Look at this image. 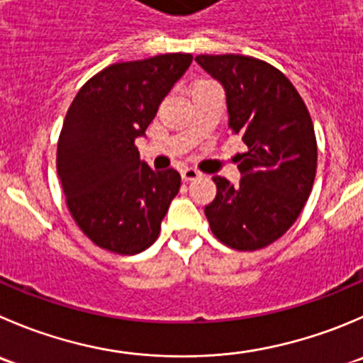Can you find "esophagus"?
<instances>
[{
  "label": "esophagus",
  "mask_w": 363,
  "mask_h": 363,
  "mask_svg": "<svg viewBox=\"0 0 363 363\" xmlns=\"http://www.w3.org/2000/svg\"><path fill=\"white\" fill-rule=\"evenodd\" d=\"M181 177H182V181L189 182V181H195V179H199L200 174L195 170V168H184V170H181Z\"/></svg>",
  "instance_id": "obj_1"
}]
</instances>
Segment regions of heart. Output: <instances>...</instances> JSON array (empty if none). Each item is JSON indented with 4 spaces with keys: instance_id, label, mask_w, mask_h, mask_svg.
<instances>
[{
    "instance_id": "1",
    "label": "heart",
    "mask_w": 363,
    "mask_h": 363,
    "mask_svg": "<svg viewBox=\"0 0 363 363\" xmlns=\"http://www.w3.org/2000/svg\"><path fill=\"white\" fill-rule=\"evenodd\" d=\"M200 83H206V81H203V79H200V81H196L195 84H200ZM195 84H193V86H195Z\"/></svg>"
}]
</instances>
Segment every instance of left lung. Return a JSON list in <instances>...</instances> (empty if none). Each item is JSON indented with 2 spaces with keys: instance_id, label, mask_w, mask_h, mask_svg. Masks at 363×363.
I'll return each instance as SVG.
<instances>
[{
  "instance_id": "8db88e82",
  "label": "left lung",
  "mask_w": 363,
  "mask_h": 363,
  "mask_svg": "<svg viewBox=\"0 0 363 363\" xmlns=\"http://www.w3.org/2000/svg\"><path fill=\"white\" fill-rule=\"evenodd\" d=\"M196 63L225 88L228 129L248 150L235 156L241 181L214 175L206 206L214 238L253 252L282 238L312 191L318 143L311 113L277 67L242 55H199Z\"/></svg>"
}]
</instances>
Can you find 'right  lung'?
<instances>
[{
  "label": "right lung",
  "instance_id": "add662e5",
  "mask_svg": "<svg viewBox=\"0 0 363 363\" xmlns=\"http://www.w3.org/2000/svg\"><path fill=\"white\" fill-rule=\"evenodd\" d=\"M191 60L168 52L113 63L79 88L67 111L56 152L63 195L77 227L108 252L149 248L179 193V172L152 170L135 142Z\"/></svg>",
  "mask_w": 363,
  "mask_h": 363
}]
</instances>
